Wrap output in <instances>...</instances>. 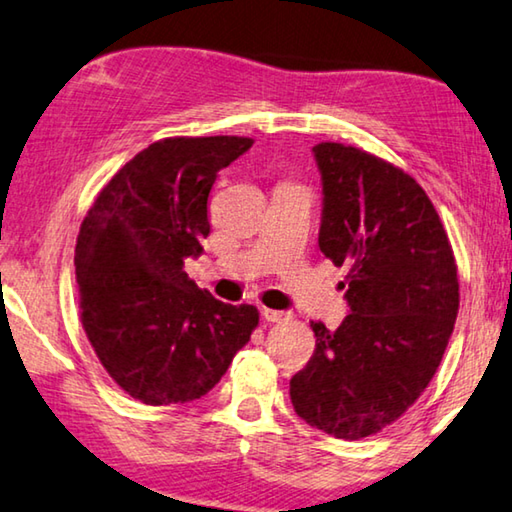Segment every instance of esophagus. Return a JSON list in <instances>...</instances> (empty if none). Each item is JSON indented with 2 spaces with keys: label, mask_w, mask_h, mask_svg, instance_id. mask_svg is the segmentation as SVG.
<instances>
[{
  "label": "esophagus",
  "mask_w": 512,
  "mask_h": 512,
  "mask_svg": "<svg viewBox=\"0 0 512 512\" xmlns=\"http://www.w3.org/2000/svg\"><path fill=\"white\" fill-rule=\"evenodd\" d=\"M262 316L271 323H285L291 319L289 312H280V310H269V307H262Z\"/></svg>",
  "instance_id": "1"
}]
</instances>
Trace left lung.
Listing matches in <instances>:
<instances>
[{
	"label": "left lung",
	"mask_w": 512,
	"mask_h": 512,
	"mask_svg": "<svg viewBox=\"0 0 512 512\" xmlns=\"http://www.w3.org/2000/svg\"><path fill=\"white\" fill-rule=\"evenodd\" d=\"M323 184L319 248L346 266L351 314L312 321L316 348L289 383L300 419L360 440L399 419L431 383L458 316V269L426 191L353 145L312 148Z\"/></svg>",
	"instance_id": "1"
}]
</instances>
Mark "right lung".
Wrapping results in <instances>:
<instances>
[{"mask_svg":"<svg viewBox=\"0 0 512 512\" xmlns=\"http://www.w3.org/2000/svg\"><path fill=\"white\" fill-rule=\"evenodd\" d=\"M250 145L243 136L152 143L111 177L81 223V323L109 376L145 405L205 396L259 323L257 307L221 303L184 271L209 237L218 173Z\"/></svg>","mask_w":512,"mask_h":512,"instance_id":"1","label":"right lung"}]
</instances>
